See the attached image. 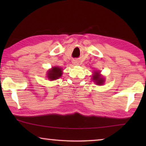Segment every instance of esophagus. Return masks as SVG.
<instances>
[{
    "label": "esophagus",
    "mask_w": 146,
    "mask_h": 146,
    "mask_svg": "<svg viewBox=\"0 0 146 146\" xmlns=\"http://www.w3.org/2000/svg\"><path fill=\"white\" fill-rule=\"evenodd\" d=\"M74 64H78V62H74Z\"/></svg>",
    "instance_id": "obj_1"
}]
</instances>
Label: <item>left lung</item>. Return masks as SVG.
Instances as JSON below:
<instances>
[{
    "instance_id": "obj_1",
    "label": "left lung",
    "mask_w": 146,
    "mask_h": 146,
    "mask_svg": "<svg viewBox=\"0 0 146 146\" xmlns=\"http://www.w3.org/2000/svg\"><path fill=\"white\" fill-rule=\"evenodd\" d=\"M94 80H95L96 83L98 85H102L104 83V79L102 78L100 76V75L98 74V72H95V74L93 75V78Z\"/></svg>"
}]
</instances>
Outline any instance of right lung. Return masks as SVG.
Masks as SVG:
<instances>
[{
	"label": "right lung",
	"mask_w": 146,
	"mask_h": 146,
	"mask_svg": "<svg viewBox=\"0 0 146 146\" xmlns=\"http://www.w3.org/2000/svg\"><path fill=\"white\" fill-rule=\"evenodd\" d=\"M62 70L59 67H53L52 69L48 71L49 72L48 73V78L50 80H54L60 78L62 74Z\"/></svg>",
	"instance_id": "add662e5"
}]
</instances>
